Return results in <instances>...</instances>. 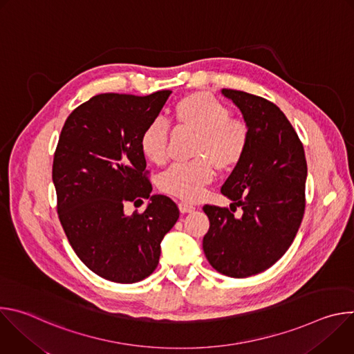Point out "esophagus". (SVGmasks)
Instances as JSON below:
<instances>
[{
    "label": "esophagus",
    "mask_w": 354,
    "mask_h": 354,
    "mask_svg": "<svg viewBox=\"0 0 354 354\" xmlns=\"http://www.w3.org/2000/svg\"><path fill=\"white\" fill-rule=\"evenodd\" d=\"M179 210H180V213H192L193 210H194V206L193 205H189V203H186V201H180L179 203Z\"/></svg>",
    "instance_id": "34e87169"
}]
</instances>
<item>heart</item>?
<instances>
[{
  "mask_svg": "<svg viewBox=\"0 0 354 354\" xmlns=\"http://www.w3.org/2000/svg\"><path fill=\"white\" fill-rule=\"evenodd\" d=\"M171 119L180 127L197 131L193 147L196 157L174 164L161 175L164 192L187 201H196L214 179L216 167L234 168L245 156L250 130L245 120L230 116V108L209 92L182 96L171 111ZM169 124L162 119L151 120L140 137L141 153L153 164L162 165L168 158Z\"/></svg>",
  "mask_w": 354,
  "mask_h": 354,
  "instance_id": "b5f03b06",
  "label": "heart"
}]
</instances>
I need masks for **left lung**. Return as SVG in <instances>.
<instances>
[{
  "instance_id": "left-lung-1",
  "label": "left lung",
  "mask_w": 354,
  "mask_h": 354,
  "mask_svg": "<svg viewBox=\"0 0 354 354\" xmlns=\"http://www.w3.org/2000/svg\"><path fill=\"white\" fill-rule=\"evenodd\" d=\"M249 126L243 158L221 187L243 209L206 205L210 228L203 250L210 265L228 277L243 279L273 266L292 243L306 212L307 160L304 147L286 115L270 100L223 89Z\"/></svg>"
}]
</instances>
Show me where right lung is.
<instances>
[{
  "label": "right lung",
  "instance_id": "add662e5",
  "mask_svg": "<svg viewBox=\"0 0 354 354\" xmlns=\"http://www.w3.org/2000/svg\"><path fill=\"white\" fill-rule=\"evenodd\" d=\"M171 93L96 95L67 118L55 151L57 213L67 239L89 270L115 283L153 273L161 241L179 218L176 203L164 194L151 196L142 213L124 214L126 203L153 190L140 137Z\"/></svg>",
  "mask_w": 354,
  "mask_h": 354
}]
</instances>
